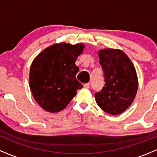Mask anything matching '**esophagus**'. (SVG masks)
<instances>
[{"instance_id": "esophagus-1", "label": "esophagus", "mask_w": 157, "mask_h": 157, "mask_svg": "<svg viewBox=\"0 0 157 157\" xmlns=\"http://www.w3.org/2000/svg\"><path fill=\"white\" fill-rule=\"evenodd\" d=\"M83 87L85 88V89H89L90 88V84L88 82V83H85L83 85Z\"/></svg>"}]
</instances>
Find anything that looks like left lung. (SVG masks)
<instances>
[{"label": "left lung", "mask_w": 157, "mask_h": 157, "mask_svg": "<svg viewBox=\"0 0 157 157\" xmlns=\"http://www.w3.org/2000/svg\"><path fill=\"white\" fill-rule=\"evenodd\" d=\"M98 56L105 84L94 94L96 102L106 113L120 114L131 105L137 92L136 69L122 50L104 48L98 52Z\"/></svg>", "instance_id": "obj_1"}]
</instances>
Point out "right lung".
Masks as SVG:
<instances>
[{"mask_svg":"<svg viewBox=\"0 0 157 157\" xmlns=\"http://www.w3.org/2000/svg\"><path fill=\"white\" fill-rule=\"evenodd\" d=\"M84 47L82 44H56L43 50L32 61L30 90L35 101L45 111H62L77 94V90L82 88L76 79L79 68L75 61Z\"/></svg>","mask_w":157,"mask_h":157,"instance_id":"obj_1","label":"right lung"}]
</instances>
